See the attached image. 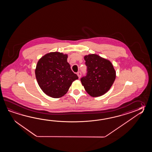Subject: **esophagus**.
Returning <instances> with one entry per match:
<instances>
[{
    "label": "esophagus",
    "mask_w": 152,
    "mask_h": 152,
    "mask_svg": "<svg viewBox=\"0 0 152 152\" xmlns=\"http://www.w3.org/2000/svg\"><path fill=\"white\" fill-rule=\"evenodd\" d=\"M77 75L79 78H80L81 76V72H78L77 73Z\"/></svg>",
    "instance_id": "esophagus-1"
}]
</instances>
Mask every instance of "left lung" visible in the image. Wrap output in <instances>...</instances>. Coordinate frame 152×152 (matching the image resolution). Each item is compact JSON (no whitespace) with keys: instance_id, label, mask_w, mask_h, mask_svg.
Here are the masks:
<instances>
[{"instance_id":"1","label":"left lung","mask_w":152,"mask_h":152,"mask_svg":"<svg viewBox=\"0 0 152 152\" xmlns=\"http://www.w3.org/2000/svg\"><path fill=\"white\" fill-rule=\"evenodd\" d=\"M87 73L81 78V84L91 96L97 97L109 90L116 78V72L110 61L96 54L84 57Z\"/></svg>"}]
</instances>
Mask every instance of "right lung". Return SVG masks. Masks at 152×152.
Returning a JSON list of instances; mask_svg holds the SVG:
<instances>
[{
  "instance_id": "right-lung-1",
  "label": "right lung",
  "mask_w": 152,
  "mask_h": 152,
  "mask_svg": "<svg viewBox=\"0 0 152 152\" xmlns=\"http://www.w3.org/2000/svg\"><path fill=\"white\" fill-rule=\"evenodd\" d=\"M67 55L52 52L40 58L36 65V78L39 86L49 97L58 98L67 93L78 79L67 61Z\"/></svg>"
}]
</instances>
